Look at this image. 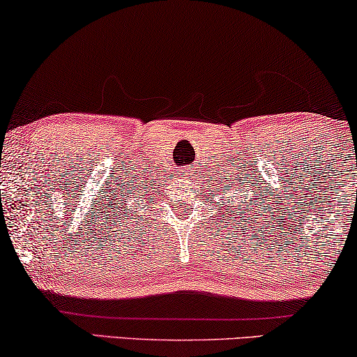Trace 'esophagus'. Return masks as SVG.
I'll return each instance as SVG.
<instances>
[{
    "label": "esophagus",
    "instance_id": "esophagus-1",
    "mask_svg": "<svg viewBox=\"0 0 357 357\" xmlns=\"http://www.w3.org/2000/svg\"><path fill=\"white\" fill-rule=\"evenodd\" d=\"M181 176H190V174H192V169H190L189 167H184V168H181Z\"/></svg>",
    "mask_w": 357,
    "mask_h": 357
}]
</instances>
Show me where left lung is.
<instances>
[{"instance_id": "left-lung-1", "label": "left lung", "mask_w": 357, "mask_h": 357, "mask_svg": "<svg viewBox=\"0 0 357 357\" xmlns=\"http://www.w3.org/2000/svg\"><path fill=\"white\" fill-rule=\"evenodd\" d=\"M228 202H229V200H228ZM241 202H243V200H241ZM233 207H238V205H233ZM243 215H245V210H236L234 215H233V218H239L241 220V218H243Z\"/></svg>"}]
</instances>
